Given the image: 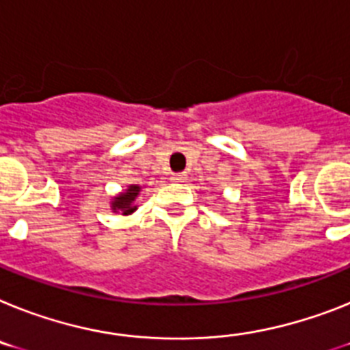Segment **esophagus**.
Returning a JSON list of instances; mask_svg holds the SVG:
<instances>
[{"label": "esophagus", "instance_id": "esophagus-1", "mask_svg": "<svg viewBox=\"0 0 350 350\" xmlns=\"http://www.w3.org/2000/svg\"><path fill=\"white\" fill-rule=\"evenodd\" d=\"M170 180L176 181V183H181V181L185 180V174H180V172H178V174H172L170 176Z\"/></svg>", "mask_w": 350, "mask_h": 350}]
</instances>
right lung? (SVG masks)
<instances>
[{
  "mask_svg": "<svg viewBox=\"0 0 350 350\" xmlns=\"http://www.w3.org/2000/svg\"><path fill=\"white\" fill-rule=\"evenodd\" d=\"M139 192H140V187L131 185L130 189L126 190V192H122L119 198L113 199L111 208H113L116 211H122V215H130V213H133V211L137 210V206H133V201L135 198L139 196Z\"/></svg>",
  "mask_w": 350,
  "mask_h": 350,
  "instance_id": "right-lung-1",
  "label": "right lung"
}]
</instances>
